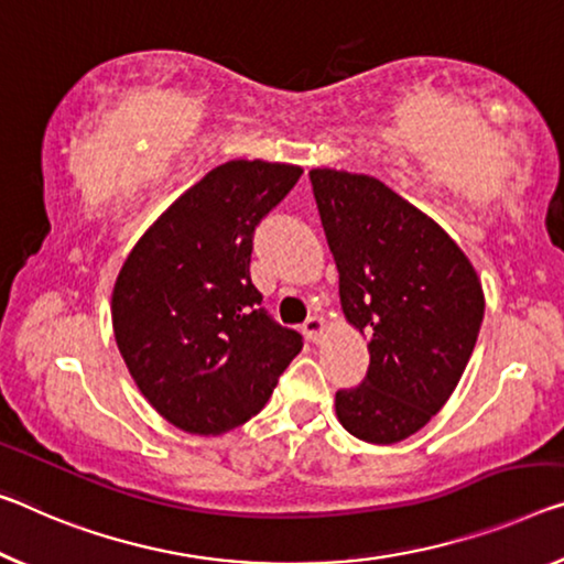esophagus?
I'll return each mask as SVG.
<instances>
[{
  "instance_id": "34e87169",
  "label": "esophagus",
  "mask_w": 564,
  "mask_h": 564,
  "mask_svg": "<svg viewBox=\"0 0 564 564\" xmlns=\"http://www.w3.org/2000/svg\"><path fill=\"white\" fill-rule=\"evenodd\" d=\"M323 317L312 315L305 319V325H302V333H305V337L310 343H319V337H323Z\"/></svg>"
}]
</instances>
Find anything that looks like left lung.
Instances as JSON below:
<instances>
[{
	"label": "left lung",
	"mask_w": 564,
	"mask_h": 564,
	"mask_svg": "<svg viewBox=\"0 0 564 564\" xmlns=\"http://www.w3.org/2000/svg\"><path fill=\"white\" fill-rule=\"evenodd\" d=\"M310 181L343 312L370 340L366 378L335 393L337 421L395 444L454 393L481 330V282L456 241L378 178L315 169Z\"/></svg>",
	"instance_id": "obj_1"
}]
</instances>
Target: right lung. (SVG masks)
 Wrapping results in <instances>:
<instances>
[{
  "label": "right lung",
  "mask_w": 564,
  "mask_h": 564,
  "mask_svg": "<svg viewBox=\"0 0 564 564\" xmlns=\"http://www.w3.org/2000/svg\"><path fill=\"white\" fill-rule=\"evenodd\" d=\"M300 166L229 161L169 206L138 239L112 288V333L149 403L173 426L216 436L270 401L302 335L262 307L254 229Z\"/></svg>",
  "instance_id": "add662e5"
}]
</instances>
